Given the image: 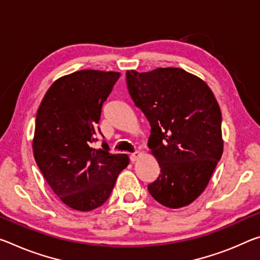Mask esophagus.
Instances as JSON below:
<instances>
[{
	"label": "esophagus",
	"mask_w": 260,
	"mask_h": 260,
	"mask_svg": "<svg viewBox=\"0 0 260 260\" xmlns=\"http://www.w3.org/2000/svg\"><path fill=\"white\" fill-rule=\"evenodd\" d=\"M140 156H141V152L140 151H135V152H133V154H131V156H129V158H131V162H137V160L140 158Z\"/></svg>",
	"instance_id": "esophagus-1"
}]
</instances>
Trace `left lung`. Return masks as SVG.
I'll use <instances>...</instances> for the list:
<instances>
[{
  "label": "left lung",
  "instance_id": "1",
  "mask_svg": "<svg viewBox=\"0 0 260 260\" xmlns=\"http://www.w3.org/2000/svg\"><path fill=\"white\" fill-rule=\"evenodd\" d=\"M126 81L150 125L148 147L160 168L148 191L168 208L192 204L223 152L219 103L204 80L182 68L127 71Z\"/></svg>",
  "mask_w": 260,
  "mask_h": 260
}]
</instances>
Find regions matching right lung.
Returning <instances> with one entry per match:
<instances>
[{"label": "right lung", "instance_id": "obj_1", "mask_svg": "<svg viewBox=\"0 0 260 260\" xmlns=\"http://www.w3.org/2000/svg\"><path fill=\"white\" fill-rule=\"evenodd\" d=\"M120 76L118 72L83 69L57 78L37 111L32 149L53 192L69 208L90 212L105 203L120 172L129 164L126 154L94 149L103 103Z\"/></svg>", "mask_w": 260, "mask_h": 260}]
</instances>
